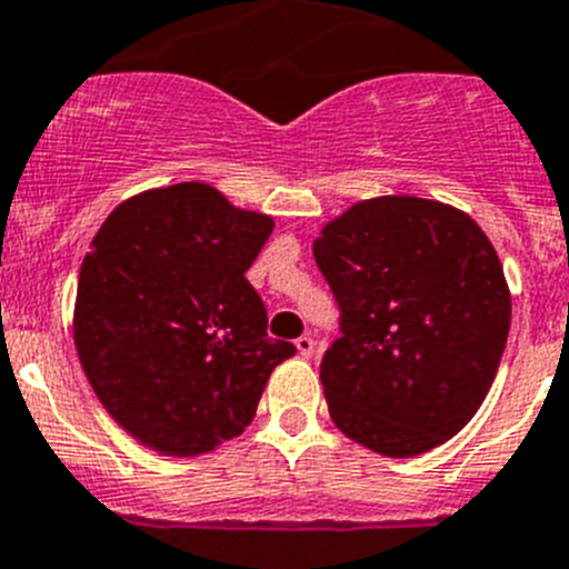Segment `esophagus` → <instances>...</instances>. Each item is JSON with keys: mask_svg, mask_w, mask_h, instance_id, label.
<instances>
[{"mask_svg": "<svg viewBox=\"0 0 569 569\" xmlns=\"http://www.w3.org/2000/svg\"><path fill=\"white\" fill-rule=\"evenodd\" d=\"M295 347H297V352H300L302 358H311L313 356V350H317V341L311 339V336H300V339L295 341Z\"/></svg>", "mask_w": 569, "mask_h": 569, "instance_id": "34e87169", "label": "esophagus"}]
</instances>
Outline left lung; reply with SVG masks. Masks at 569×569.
<instances>
[{
    "instance_id": "obj_1",
    "label": "left lung",
    "mask_w": 569,
    "mask_h": 569,
    "mask_svg": "<svg viewBox=\"0 0 569 569\" xmlns=\"http://www.w3.org/2000/svg\"><path fill=\"white\" fill-rule=\"evenodd\" d=\"M313 258L341 311L319 367L336 428L391 459L456 437L498 375L511 325L487 233L445 202L375 197L325 224Z\"/></svg>"
}]
</instances>
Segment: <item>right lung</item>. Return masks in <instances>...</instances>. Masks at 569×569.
I'll list each match as a JSON object with an SVG mask.
<instances>
[{
	"mask_svg": "<svg viewBox=\"0 0 569 569\" xmlns=\"http://www.w3.org/2000/svg\"><path fill=\"white\" fill-rule=\"evenodd\" d=\"M272 228L213 186L178 183L124 200L93 236L77 356L99 402L147 448L200 456L239 437L272 369L297 352L269 339L244 278Z\"/></svg>",
	"mask_w": 569,
	"mask_h": 569,
	"instance_id": "obj_1",
	"label": "right lung"
}]
</instances>
